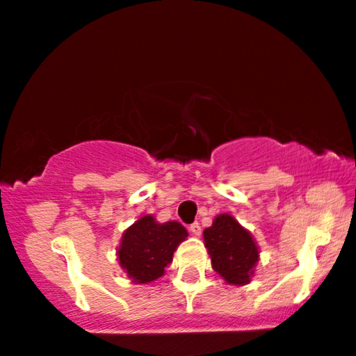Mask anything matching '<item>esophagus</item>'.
I'll list each match as a JSON object with an SVG mask.
<instances>
[{
    "label": "esophagus",
    "instance_id": "esophagus-1",
    "mask_svg": "<svg viewBox=\"0 0 356 356\" xmlns=\"http://www.w3.org/2000/svg\"><path fill=\"white\" fill-rule=\"evenodd\" d=\"M188 230H191L192 235H195V236H199L202 233V228H200L199 223H192L191 227H188Z\"/></svg>",
    "mask_w": 356,
    "mask_h": 356
}]
</instances>
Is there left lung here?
Listing matches in <instances>:
<instances>
[{
	"instance_id": "8db88e82",
	"label": "left lung",
	"mask_w": 356,
	"mask_h": 356,
	"mask_svg": "<svg viewBox=\"0 0 356 356\" xmlns=\"http://www.w3.org/2000/svg\"><path fill=\"white\" fill-rule=\"evenodd\" d=\"M204 241L215 273L232 286L248 284L258 264L259 250L246 228L232 215H217L211 227L204 230Z\"/></svg>"
}]
</instances>
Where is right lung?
<instances>
[{
    "mask_svg": "<svg viewBox=\"0 0 356 356\" xmlns=\"http://www.w3.org/2000/svg\"><path fill=\"white\" fill-rule=\"evenodd\" d=\"M187 236L179 222L159 223L152 215H145L121 236L116 251L120 266L136 284L156 281L172 263L174 251Z\"/></svg>",
    "mask_w": 356,
    "mask_h": 356,
    "instance_id": "1",
    "label": "right lung"
}]
</instances>
